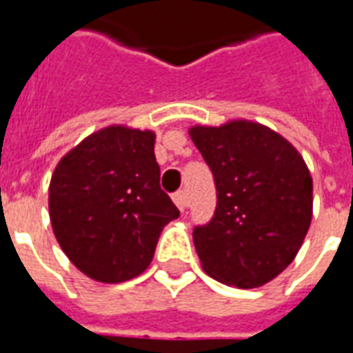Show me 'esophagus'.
Masks as SVG:
<instances>
[{"mask_svg":"<svg viewBox=\"0 0 353 353\" xmlns=\"http://www.w3.org/2000/svg\"><path fill=\"white\" fill-rule=\"evenodd\" d=\"M172 200H174V204H176L181 212H183L185 208H187V194H185V191H177L174 192V196H172Z\"/></svg>","mask_w":353,"mask_h":353,"instance_id":"obj_1","label":"esophagus"}]
</instances>
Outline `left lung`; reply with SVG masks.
<instances>
[{
  "label": "left lung",
  "mask_w": 353,
  "mask_h": 353,
  "mask_svg": "<svg viewBox=\"0 0 353 353\" xmlns=\"http://www.w3.org/2000/svg\"><path fill=\"white\" fill-rule=\"evenodd\" d=\"M191 138L212 170L214 217L192 229L212 278L259 288L295 259L312 219V177L295 147L266 126L234 121L194 126Z\"/></svg>",
  "instance_id": "left-lung-1"
}]
</instances>
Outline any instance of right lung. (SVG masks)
<instances>
[{
    "mask_svg": "<svg viewBox=\"0 0 353 353\" xmlns=\"http://www.w3.org/2000/svg\"><path fill=\"white\" fill-rule=\"evenodd\" d=\"M58 244L88 278L119 283L145 270L179 210L161 189L154 134L109 126L58 162L49 187Z\"/></svg>",
    "mask_w": 353,
    "mask_h": 353,
    "instance_id": "right-lung-1",
    "label": "right lung"
}]
</instances>
